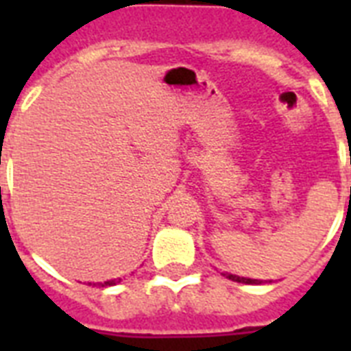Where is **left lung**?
<instances>
[{"mask_svg":"<svg viewBox=\"0 0 351 351\" xmlns=\"http://www.w3.org/2000/svg\"><path fill=\"white\" fill-rule=\"evenodd\" d=\"M226 278L230 280H234V282H242V284H262V280H256V278H247V277H239V275H231V273H222Z\"/></svg>","mask_w":351,"mask_h":351,"instance_id":"obj_1","label":"left lung"}]
</instances>
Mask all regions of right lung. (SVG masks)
I'll return each mask as SVG.
<instances>
[{"mask_svg": "<svg viewBox=\"0 0 351 351\" xmlns=\"http://www.w3.org/2000/svg\"><path fill=\"white\" fill-rule=\"evenodd\" d=\"M117 282H120V278L118 280H107V282H98L101 286V288H106V286H114Z\"/></svg>", "mask_w": 351, "mask_h": 351, "instance_id": "right-lung-1", "label": "right lung"}]
</instances>
